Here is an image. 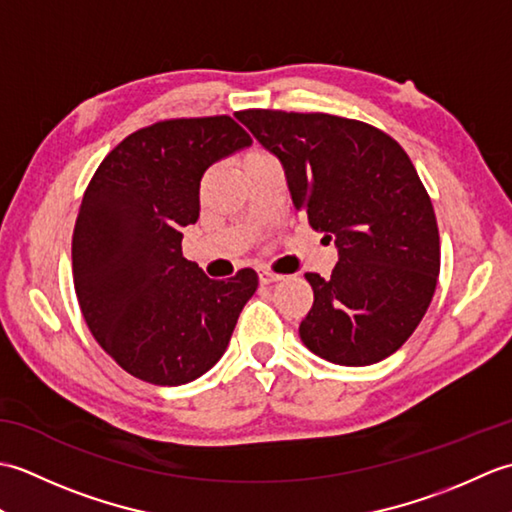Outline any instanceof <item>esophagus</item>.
<instances>
[{
    "label": "esophagus",
    "mask_w": 512,
    "mask_h": 512,
    "mask_svg": "<svg viewBox=\"0 0 512 512\" xmlns=\"http://www.w3.org/2000/svg\"><path fill=\"white\" fill-rule=\"evenodd\" d=\"M281 279H284V277L273 273V270H268V268L259 270V281H262V284H275V281H281Z\"/></svg>",
    "instance_id": "1"
}]
</instances>
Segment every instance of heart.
<instances>
[{"instance_id": "obj_1", "label": "heart", "mask_w": 512, "mask_h": 512, "mask_svg": "<svg viewBox=\"0 0 512 512\" xmlns=\"http://www.w3.org/2000/svg\"><path fill=\"white\" fill-rule=\"evenodd\" d=\"M262 154H264V151H250V154H248L246 158H253V156H262ZM246 158H244V160H246Z\"/></svg>"}]
</instances>
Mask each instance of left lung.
<instances>
[{"label": "left lung", "mask_w": 512, "mask_h": 512, "mask_svg": "<svg viewBox=\"0 0 512 512\" xmlns=\"http://www.w3.org/2000/svg\"><path fill=\"white\" fill-rule=\"evenodd\" d=\"M277 156L297 211L334 239L339 264L314 290L299 336L334 365H374L400 350L440 273L436 213L409 156L380 129L330 114L237 112Z\"/></svg>", "instance_id": "obj_1"}]
</instances>
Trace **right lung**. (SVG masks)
I'll use <instances>...</instances> for the list:
<instances>
[{"label": "right lung", "instance_id": "add662e5", "mask_svg": "<svg viewBox=\"0 0 512 512\" xmlns=\"http://www.w3.org/2000/svg\"><path fill=\"white\" fill-rule=\"evenodd\" d=\"M250 145L231 116L162 121L114 147L83 195L72 237L83 319L145 383L176 387L209 372L259 286L253 268L209 279L182 255L204 171Z\"/></svg>", "mask_w": 512, "mask_h": 512}]
</instances>
